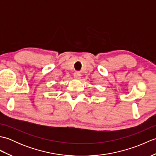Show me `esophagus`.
I'll return each instance as SVG.
<instances>
[{
  "mask_svg": "<svg viewBox=\"0 0 156 156\" xmlns=\"http://www.w3.org/2000/svg\"><path fill=\"white\" fill-rule=\"evenodd\" d=\"M81 74L79 72H76L74 73V77L75 78H77V79H79L81 78Z\"/></svg>",
  "mask_w": 156,
  "mask_h": 156,
  "instance_id": "obj_1",
  "label": "esophagus"
}]
</instances>
